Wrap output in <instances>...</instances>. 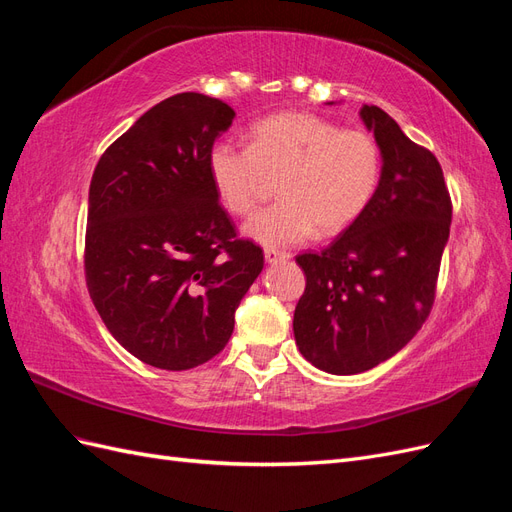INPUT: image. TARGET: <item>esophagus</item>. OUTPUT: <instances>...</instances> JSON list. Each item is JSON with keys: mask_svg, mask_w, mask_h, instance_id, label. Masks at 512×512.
<instances>
[{"mask_svg": "<svg viewBox=\"0 0 512 512\" xmlns=\"http://www.w3.org/2000/svg\"><path fill=\"white\" fill-rule=\"evenodd\" d=\"M286 258H290V254H286L282 250H275V247H267L265 250V260L269 262V265H275V262H282Z\"/></svg>", "mask_w": 512, "mask_h": 512, "instance_id": "34e87169", "label": "esophagus"}]
</instances>
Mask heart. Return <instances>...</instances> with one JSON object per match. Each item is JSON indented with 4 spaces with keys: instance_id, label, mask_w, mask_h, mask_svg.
I'll return each mask as SVG.
<instances>
[{
    "instance_id": "1",
    "label": "heart",
    "mask_w": 512,
    "mask_h": 512,
    "mask_svg": "<svg viewBox=\"0 0 512 512\" xmlns=\"http://www.w3.org/2000/svg\"><path fill=\"white\" fill-rule=\"evenodd\" d=\"M209 173L222 205L250 215L269 177H280V200L245 224V235L265 245H294L314 235H337L374 198L382 153L365 130L339 128L312 113H277L256 121L250 147L215 143Z\"/></svg>"
}]
</instances>
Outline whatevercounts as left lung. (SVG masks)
Returning a JSON list of instances; mask_svg holds the SVG:
<instances>
[{
  "mask_svg": "<svg viewBox=\"0 0 512 512\" xmlns=\"http://www.w3.org/2000/svg\"><path fill=\"white\" fill-rule=\"evenodd\" d=\"M361 119L382 153L378 190L329 247L297 256L307 284L294 339L309 363L335 376L391 359L423 327L453 218L436 156L374 104Z\"/></svg>",
  "mask_w": 512,
  "mask_h": 512,
  "instance_id": "obj_1",
  "label": "left lung"
}]
</instances>
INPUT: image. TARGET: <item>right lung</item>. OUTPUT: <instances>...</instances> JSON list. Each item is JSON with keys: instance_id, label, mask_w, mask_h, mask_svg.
Returning <instances> with one entry per match:
<instances>
[{"instance_id": "1", "label": "right lung", "mask_w": 512, "mask_h": 512, "mask_svg": "<svg viewBox=\"0 0 512 512\" xmlns=\"http://www.w3.org/2000/svg\"><path fill=\"white\" fill-rule=\"evenodd\" d=\"M235 111L194 91L156 104L108 147L89 185L85 280L102 322L147 365L220 354L265 265L220 205L209 153Z\"/></svg>"}]
</instances>
